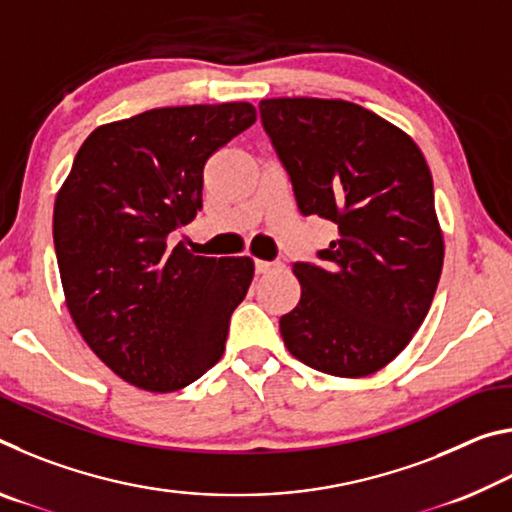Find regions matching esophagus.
Returning <instances> with one entry per match:
<instances>
[{
	"label": "esophagus",
	"mask_w": 512,
	"mask_h": 512,
	"mask_svg": "<svg viewBox=\"0 0 512 512\" xmlns=\"http://www.w3.org/2000/svg\"><path fill=\"white\" fill-rule=\"evenodd\" d=\"M280 264L277 262H266V259H255V271L257 273H268V271H273V268H277Z\"/></svg>",
	"instance_id": "34e87169"
}]
</instances>
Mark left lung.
Masks as SVG:
<instances>
[{
	"instance_id": "1",
	"label": "left lung",
	"mask_w": 512,
	"mask_h": 512,
	"mask_svg": "<svg viewBox=\"0 0 512 512\" xmlns=\"http://www.w3.org/2000/svg\"><path fill=\"white\" fill-rule=\"evenodd\" d=\"M298 210L336 225L320 264L296 262L300 302L280 318L309 368L366 377L418 332L443 271L433 180L409 135L341 99L259 101Z\"/></svg>"
}]
</instances>
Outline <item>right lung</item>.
I'll return each mask as SVG.
<instances>
[{
    "label": "right lung",
    "instance_id": "right-lung-1",
    "mask_svg": "<svg viewBox=\"0 0 512 512\" xmlns=\"http://www.w3.org/2000/svg\"><path fill=\"white\" fill-rule=\"evenodd\" d=\"M257 119L246 101L153 108L103 124L54 205L65 302L92 352L128 384L180 391L221 359L250 257H201L171 235L203 207V167Z\"/></svg>",
    "mask_w": 512,
    "mask_h": 512
}]
</instances>
